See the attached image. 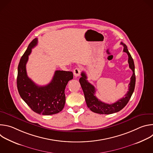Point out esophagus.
I'll use <instances>...</instances> for the list:
<instances>
[{
	"instance_id": "esophagus-1",
	"label": "esophagus",
	"mask_w": 153,
	"mask_h": 153,
	"mask_svg": "<svg viewBox=\"0 0 153 153\" xmlns=\"http://www.w3.org/2000/svg\"><path fill=\"white\" fill-rule=\"evenodd\" d=\"M80 72H81V70H80V68H76L73 71V74H74V76L76 77H77L80 76Z\"/></svg>"
}]
</instances>
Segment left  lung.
Returning a JSON list of instances; mask_svg holds the SVG:
<instances>
[{"instance_id":"1","label":"left lung","mask_w":153,"mask_h":153,"mask_svg":"<svg viewBox=\"0 0 153 153\" xmlns=\"http://www.w3.org/2000/svg\"><path fill=\"white\" fill-rule=\"evenodd\" d=\"M120 44L123 46V51L126 53L128 56V62L129 63V67L133 71V75L131 77V80L129 83L128 91L125 95V97H123L115 103L111 104L102 102L95 96L96 90L94 86L87 80L86 73L83 71L81 73L82 77L79 79V82L84 93L86 103L87 106L94 113L102 114H110L120 111L126 105L134 92L136 84L135 67L134 61L128 50L126 45L122 42L120 43Z\"/></svg>"}]
</instances>
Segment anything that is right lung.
Returning a JSON list of instances; mask_svg holds the SVG:
<instances>
[{
	"label": "right lung",
	"mask_w": 153,
	"mask_h": 153,
	"mask_svg": "<svg viewBox=\"0 0 153 153\" xmlns=\"http://www.w3.org/2000/svg\"><path fill=\"white\" fill-rule=\"evenodd\" d=\"M37 44V39L35 38L20 60L17 77V90L21 98L35 113L42 115L57 114L64 108L65 90L68 82L73 79V74L71 71L57 70L50 83L45 86L36 85L27 76L26 64L32 48Z\"/></svg>",
	"instance_id": "add662e5"
}]
</instances>
